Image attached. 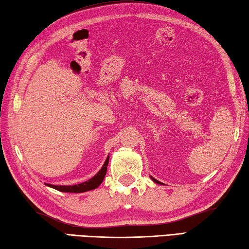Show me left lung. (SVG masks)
Masks as SVG:
<instances>
[{
  "label": "left lung",
  "mask_w": 249,
  "mask_h": 249,
  "mask_svg": "<svg viewBox=\"0 0 249 249\" xmlns=\"http://www.w3.org/2000/svg\"><path fill=\"white\" fill-rule=\"evenodd\" d=\"M151 178H152V177H151ZM152 179H153V181H154V182H157V183H160V181H158V180H157V179H154V178H152Z\"/></svg>",
  "instance_id": "obj_1"
}]
</instances>
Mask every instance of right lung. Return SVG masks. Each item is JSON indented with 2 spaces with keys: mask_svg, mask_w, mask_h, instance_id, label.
I'll return each instance as SVG.
<instances>
[{
  "mask_svg": "<svg viewBox=\"0 0 249 249\" xmlns=\"http://www.w3.org/2000/svg\"><path fill=\"white\" fill-rule=\"evenodd\" d=\"M108 163H109V157L107 158L104 166H102V168L99 170L98 173H97V175H95L94 177L89 180H87V181H85V182H82L80 184H75V186H52V184H46V186L56 189V190H58V191H61V192L81 193V192L89 191V190L98 188L99 184L102 182V180H104V178L106 176Z\"/></svg>",
  "mask_w": 249,
  "mask_h": 249,
  "instance_id": "right-lung-1",
  "label": "right lung"
}]
</instances>
